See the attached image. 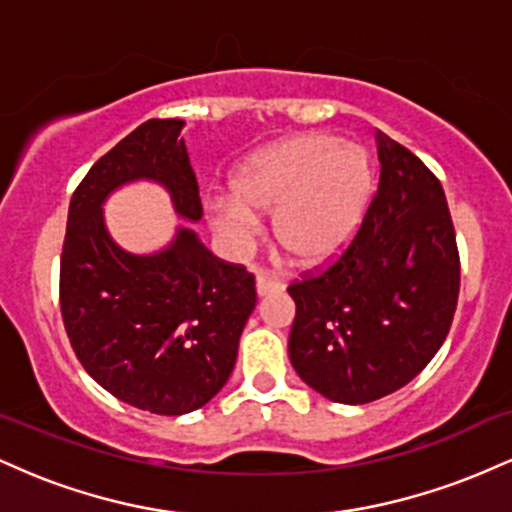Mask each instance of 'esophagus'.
<instances>
[{"mask_svg": "<svg viewBox=\"0 0 512 512\" xmlns=\"http://www.w3.org/2000/svg\"><path fill=\"white\" fill-rule=\"evenodd\" d=\"M255 286H257V296H269V293H279L281 289H284V284H281V281H276L267 274H257Z\"/></svg>", "mask_w": 512, "mask_h": 512, "instance_id": "esophagus-1", "label": "esophagus"}]
</instances>
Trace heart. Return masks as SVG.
Returning <instances> with one entry per match:
<instances>
[{"mask_svg": "<svg viewBox=\"0 0 512 512\" xmlns=\"http://www.w3.org/2000/svg\"><path fill=\"white\" fill-rule=\"evenodd\" d=\"M373 192L366 151L337 134H296L252 154L233 178V197L209 202V221L245 248L257 233L255 214L274 211V243L298 267H320L354 240Z\"/></svg>", "mask_w": 512, "mask_h": 512, "instance_id": "heart-1", "label": "heart"}]
</instances>
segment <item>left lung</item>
Masks as SVG:
<instances>
[{"label":"left lung","mask_w":512,"mask_h":512,"mask_svg":"<svg viewBox=\"0 0 512 512\" xmlns=\"http://www.w3.org/2000/svg\"><path fill=\"white\" fill-rule=\"evenodd\" d=\"M375 142L378 192L354 240L289 286L293 368L342 404L375 402L414 380L448 337L460 293L443 185L395 139L378 132Z\"/></svg>","instance_id":"left-lung-1"}]
</instances>
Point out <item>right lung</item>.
<instances>
[{"label": "right lung", "instance_id": "obj_1", "mask_svg": "<svg viewBox=\"0 0 512 512\" xmlns=\"http://www.w3.org/2000/svg\"><path fill=\"white\" fill-rule=\"evenodd\" d=\"M182 127L144 122L93 163L69 204L60 260L62 320L81 366L113 397L163 416L204 407L226 385L257 303L255 276L190 228L154 255L122 250L105 228V199L134 180L158 182L178 216L202 219Z\"/></svg>", "mask_w": 512, "mask_h": 512}]
</instances>
